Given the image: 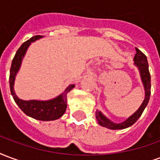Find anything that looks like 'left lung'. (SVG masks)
Listing matches in <instances>:
<instances>
[{"mask_svg":"<svg viewBox=\"0 0 160 160\" xmlns=\"http://www.w3.org/2000/svg\"><path fill=\"white\" fill-rule=\"evenodd\" d=\"M136 53L134 57V65L137 67L138 71H139L141 80H142V85H143V88L145 90V97H144L143 102L140 106L139 108L137 109V111H136L131 116H129L126 120H124L122 123H114L108 118L106 117L101 111L96 110L95 117H96V119L98 121V123L101 126L106 127L107 129H123L131 126L141 117V115L142 114L143 111L148 103L150 94H151V77H150V73H149L148 63L147 57L142 51H140L136 48Z\"/></svg>","mask_w":160,"mask_h":160,"instance_id":"obj_1","label":"left lung"}]
</instances>
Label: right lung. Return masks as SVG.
<instances>
[{"label": "right lung", "instance_id": "obj_1", "mask_svg": "<svg viewBox=\"0 0 160 160\" xmlns=\"http://www.w3.org/2000/svg\"><path fill=\"white\" fill-rule=\"evenodd\" d=\"M43 37L42 36H36L31 37L30 40L26 41L20 46L14 58L12 61L11 69H10V76H9V84L10 90L13 97V100L18 105V107L24 112L29 117L41 121H52L56 120L62 117L66 110V97L67 94L75 87V84L69 85L65 89V91L53 99H50L48 101H37V100H31L24 101L17 96L14 91V82L17 73L19 71L22 64V60L24 59L27 49L31 44L36 42L38 39Z\"/></svg>", "mask_w": 160, "mask_h": 160}]
</instances>
